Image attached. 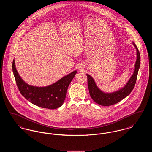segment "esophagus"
I'll return each mask as SVG.
<instances>
[{
	"label": "esophagus",
	"mask_w": 152,
	"mask_h": 152,
	"mask_svg": "<svg viewBox=\"0 0 152 152\" xmlns=\"http://www.w3.org/2000/svg\"><path fill=\"white\" fill-rule=\"evenodd\" d=\"M83 69H84V68H83V67L82 66H80L79 68V71H83Z\"/></svg>",
	"instance_id": "obj_1"
}]
</instances>
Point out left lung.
<instances>
[{"instance_id":"8db88e82","label":"left lung","mask_w":152,"mask_h":152,"mask_svg":"<svg viewBox=\"0 0 152 152\" xmlns=\"http://www.w3.org/2000/svg\"><path fill=\"white\" fill-rule=\"evenodd\" d=\"M133 45L136 50V61L134 71L130 79L124 87L112 92H105L97 86L94 79L90 75L87 74L88 86L89 94L94 102L102 106H109L121 101L130 94L133 89L137 77L138 72L140 66V55L137 47L133 42Z\"/></svg>"}]
</instances>
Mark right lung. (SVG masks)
<instances>
[{
	"label": "right lung",
	"mask_w": 152,
	"mask_h": 152,
	"mask_svg": "<svg viewBox=\"0 0 152 152\" xmlns=\"http://www.w3.org/2000/svg\"><path fill=\"white\" fill-rule=\"evenodd\" d=\"M12 71L21 94L36 106L50 109L58 108L63 105L68 87L77 73L75 70L50 86L36 87L30 86L22 79L16 70L14 59L12 63Z\"/></svg>",
	"instance_id": "1"
}]
</instances>
